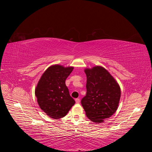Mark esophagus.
<instances>
[{
	"instance_id": "esophagus-1",
	"label": "esophagus",
	"mask_w": 152,
	"mask_h": 152,
	"mask_svg": "<svg viewBox=\"0 0 152 152\" xmlns=\"http://www.w3.org/2000/svg\"><path fill=\"white\" fill-rule=\"evenodd\" d=\"M75 101H76V103H78H78H80V99H76Z\"/></svg>"
}]
</instances>
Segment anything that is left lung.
Here are the masks:
<instances>
[{
  "label": "left lung",
  "instance_id": "obj_1",
  "mask_svg": "<svg viewBox=\"0 0 152 152\" xmlns=\"http://www.w3.org/2000/svg\"><path fill=\"white\" fill-rule=\"evenodd\" d=\"M86 95L81 103L90 120L101 123L118 109L121 90L118 83L107 70L96 66L86 69Z\"/></svg>",
  "mask_w": 152,
  "mask_h": 152
}]
</instances>
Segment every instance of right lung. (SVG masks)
Wrapping results in <instances>:
<instances>
[{
  "label": "right lung",
  "instance_id": "add662e5",
  "mask_svg": "<svg viewBox=\"0 0 152 152\" xmlns=\"http://www.w3.org/2000/svg\"><path fill=\"white\" fill-rule=\"evenodd\" d=\"M73 67L53 65L45 71L35 89V95L40 108L49 117L59 119L64 117L75 101L70 95L65 84Z\"/></svg>",
  "mask_w": 152,
  "mask_h": 152
}]
</instances>
